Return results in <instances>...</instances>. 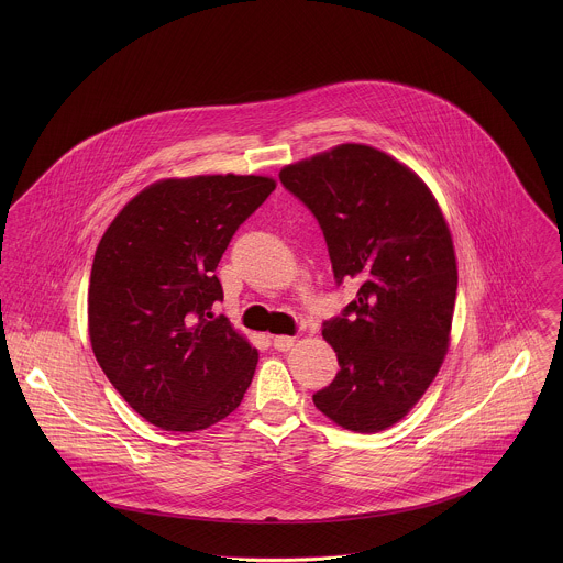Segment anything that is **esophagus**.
Segmentation results:
<instances>
[{
    "instance_id": "34e87169",
    "label": "esophagus",
    "mask_w": 563,
    "mask_h": 563,
    "mask_svg": "<svg viewBox=\"0 0 563 563\" xmlns=\"http://www.w3.org/2000/svg\"><path fill=\"white\" fill-rule=\"evenodd\" d=\"M273 346L277 351H290L295 346V338L292 335H275L273 338Z\"/></svg>"
}]
</instances>
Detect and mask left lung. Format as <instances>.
<instances>
[{
  "label": "left lung",
  "instance_id": "1",
  "mask_svg": "<svg viewBox=\"0 0 563 563\" xmlns=\"http://www.w3.org/2000/svg\"><path fill=\"white\" fill-rule=\"evenodd\" d=\"M279 179L317 217L335 284L360 282L357 297L322 324L340 371L314 405L351 431L388 429L449 351L457 262L442 210L411 168L357 143L288 164Z\"/></svg>",
  "mask_w": 563,
  "mask_h": 563
}]
</instances>
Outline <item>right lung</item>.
Segmentation results:
<instances>
[{
  "mask_svg": "<svg viewBox=\"0 0 563 563\" xmlns=\"http://www.w3.org/2000/svg\"><path fill=\"white\" fill-rule=\"evenodd\" d=\"M273 190L262 175L162 179L101 236L88 286L92 353L152 424L199 431L241 405L257 351L225 317L214 319L223 301L214 271Z\"/></svg>",
  "mask_w": 563,
  "mask_h": 563,
  "instance_id": "obj_1",
  "label": "right lung"
}]
</instances>
